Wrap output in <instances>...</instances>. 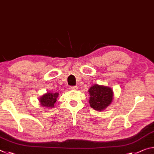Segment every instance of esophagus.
Returning <instances> with one entry per match:
<instances>
[{
  "label": "esophagus",
  "instance_id": "1",
  "mask_svg": "<svg viewBox=\"0 0 154 154\" xmlns=\"http://www.w3.org/2000/svg\"><path fill=\"white\" fill-rule=\"evenodd\" d=\"M69 90H76V89H78V87L77 86H70V87H69Z\"/></svg>",
  "mask_w": 154,
  "mask_h": 154
}]
</instances>
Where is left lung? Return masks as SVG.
<instances>
[{
	"label": "left lung",
	"mask_w": 154,
	"mask_h": 154,
	"mask_svg": "<svg viewBox=\"0 0 154 154\" xmlns=\"http://www.w3.org/2000/svg\"><path fill=\"white\" fill-rule=\"evenodd\" d=\"M91 107L100 111L105 109L112 102L113 92L110 87L95 85L89 90Z\"/></svg>",
	"instance_id": "1"
}]
</instances>
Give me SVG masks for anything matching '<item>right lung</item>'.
Returning <instances> with one entry per match:
<instances>
[{"mask_svg":"<svg viewBox=\"0 0 154 154\" xmlns=\"http://www.w3.org/2000/svg\"><path fill=\"white\" fill-rule=\"evenodd\" d=\"M58 95H59L58 93H54H54H47L46 94L43 95L39 99L42 106L50 108L54 107L55 102H57Z\"/></svg>","mask_w":154,"mask_h":154,"instance_id":"obj_1","label":"right lung"}]
</instances>
